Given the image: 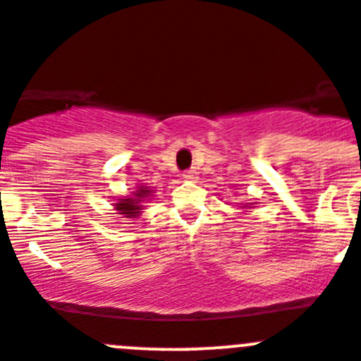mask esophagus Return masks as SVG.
<instances>
[{
  "instance_id": "obj_1",
  "label": "esophagus",
  "mask_w": 361,
  "mask_h": 361,
  "mask_svg": "<svg viewBox=\"0 0 361 361\" xmlns=\"http://www.w3.org/2000/svg\"><path fill=\"white\" fill-rule=\"evenodd\" d=\"M181 176H183V180H187V181H192V180H195V178H197V176H195L194 171H185Z\"/></svg>"
}]
</instances>
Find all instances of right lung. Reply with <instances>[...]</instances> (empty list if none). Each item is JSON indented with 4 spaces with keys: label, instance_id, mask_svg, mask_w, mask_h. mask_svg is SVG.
Here are the masks:
<instances>
[{
    "label": "right lung",
    "instance_id": "right-lung-1",
    "mask_svg": "<svg viewBox=\"0 0 361 361\" xmlns=\"http://www.w3.org/2000/svg\"><path fill=\"white\" fill-rule=\"evenodd\" d=\"M149 194H152V190H148L146 187H141L139 190L134 192V197L118 199L116 209L120 212V215L128 216V219H130V216H137L139 213H141L139 209H142L141 201H145Z\"/></svg>",
    "mask_w": 361,
    "mask_h": 361
}]
</instances>
